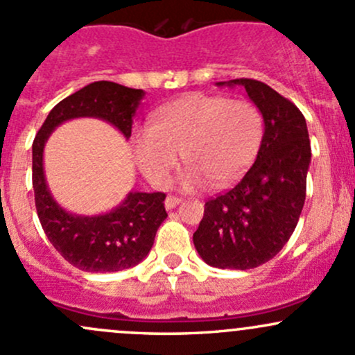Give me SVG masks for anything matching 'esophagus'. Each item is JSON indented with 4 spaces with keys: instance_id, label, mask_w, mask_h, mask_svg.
<instances>
[{
    "instance_id": "1",
    "label": "esophagus",
    "mask_w": 355,
    "mask_h": 355,
    "mask_svg": "<svg viewBox=\"0 0 355 355\" xmlns=\"http://www.w3.org/2000/svg\"><path fill=\"white\" fill-rule=\"evenodd\" d=\"M180 197H177V196H168L166 197V200H165V207L166 209H173L175 206H178V204H180Z\"/></svg>"
}]
</instances>
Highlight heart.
<instances>
[{"label":"heart","mask_w":355,"mask_h":355,"mask_svg":"<svg viewBox=\"0 0 355 355\" xmlns=\"http://www.w3.org/2000/svg\"><path fill=\"white\" fill-rule=\"evenodd\" d=\"M262 115L248 100L190 93L162 107L153 125L134 134V153L141 171L165 187L180 163L190 168L187 189L225 187L241 177L262 139Z\"/></svg>","instance_id":"1"}]
</instances>
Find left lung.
Wrapping results in <instances>:
<instances>
[{"mask_svg":"<svg viewBox=\"0 0 355 355\" xmlns=\"http://www.w3.org/2000/svg\"><path fill=\"white\" fill-rule=\"evenodd\" d=\"M218 85L245 87L263 117V136L245 177L206 202L193 245L207 266L246 270L274 259L296 230L311 146L304 115L268 85L250 78Z\"/></svg>","mask_w":355,"mask_h":355,"instance_id":"obj_1","label":"left lung"}]
</instances>
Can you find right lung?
<instances>
[{"label":"right lung","instance_id":"1","mask_svg":"<svg viewBox=\"0 0 355 355\" xmlns=\"http://www.w3.org/2000/svg\"><path fill=\"white\" fill-rule=\"evenodd\" d=\"M144 96L143 89L112 81H95L61 100L47 115L32 144V184L39 221L49 241L85 272H117L134 267L148 255L156 231L165 221V193L129 192L124 202L102 216H76L64 211L47 189L44 177V146L51 132L76 117L110 122L130 137L132 117Z\"/></svg>","mask_w":355,"mask_h":355}]
</instances>
